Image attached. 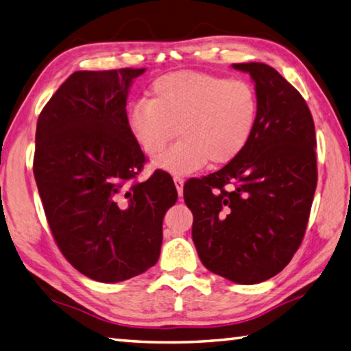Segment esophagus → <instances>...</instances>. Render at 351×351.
<instances>
[{
    "label": "esophagus",
    "mask_w": 351,
    "mask_h": 351,
    "mask_svg": "<svg viewBox=\"0 0 351 351\" xmlns=\"http://www.w3.org/2000/svg\"><path fill=\"white\" fill-rule=\"evenodd\" d=\"M174 183H176L178 195H182L183 194V178L178 177V176H174Z\"/></svg>",
    "instance_id": "obj_1"
}]
</instances>
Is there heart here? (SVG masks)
Wrapping results in <instances>:
<instances>
[{
  "mask_svg": "<svg viewBox=\"0 0 351 351\" xmlns=\"http://www.w3.org/2000/svg\"><path fill=\"white\" fill-rule=\"evenodd\" d=\"M149 96V101L141 99L131 107L128 127L151 157L178 134L180 141L156 160L169 173L189 174L208 160L232 162L254 134L258 97L244 79L177 71L157 77Z\"/></svg>",
  "mask_w": 351,
  "mask_h": 351,
  "instance_id": "b5f03b06",
  "label": "heart"
}]
</instances>
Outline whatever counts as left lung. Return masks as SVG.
<instances>
[{
	"mask_svg": "<svg viewBox=\"0 0 351 351\" xmlns=\"http://www.w3.org/2000/svg\"><path fill=\"white\" fill-rule=\"evenodd\" d=\"M255 82L258 117L243 153L183 186L203 266L238 284L272 278L301 246L318 182L315 123L274 67L234 64Z\"/></svg>",
	"mask_w": 351,
	"mask_h": 351,
	"instance_id": "8db88e82",
	"label": "left lung"
}]
</instances>
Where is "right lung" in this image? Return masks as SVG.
Instances as JSON below:
<instances>
[{
  "instance_id": "add662e5",
  "label": "right lung",
  "mask_w": 351,
  "mask_h": 351,
  "mask_svg": "<svg viewBox=\"0 0 351 351\" xmlns=\"http://www.w3.org/2000/svg\"><path fill=\"white\" fill-rule=\"evenodd\" d=\"M145 69L75 71L38 117L33 174L59 250L82 275L119 282L160 255L173 178H136L147 157L128 127L127 96Z\"/></svg>"
}]
</instances>
